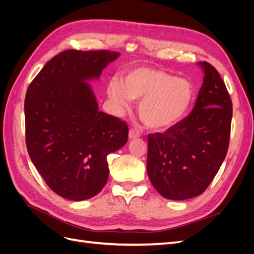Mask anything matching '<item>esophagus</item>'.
Here are the masks:
<instances>
[{
  "instance_id": "obj_1",
  "label": "esophagus",
  "mask_w": 254,
  "mask_h": 254,
  "mask_svg": "<svg viewBox=\"0 0 254 254\" xmlns=\"http://www.w3.org/2000/svg\"><path fill=\"white\" fill-rule=\"evenodd\" d=\"M140 136V133L139 132H136L135 130H133V129H130L129 130V134H128V137H129V140H134V139H137V137Z\"/></svg>"
}]
</instances>
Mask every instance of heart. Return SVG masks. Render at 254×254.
Masks as SVG:
<instances>
[{
    "instance_id": "heart-1",
    "label": "heart",
    "mask_w": 254,
    "mask_h": 254,
    "mask_svg": "<svg viewBox=\"0 0 254 254\" xmlns=\"http://www.w3.org/2000/svg\"><path fill=\"white\" fill-rule=\"evenodd\" d=\"M110 101L122 109L132 101H140L137 113L149 128L165 130L187 117L196 91L190 80L158 68L140 66L128 71L122 82L111 81L107 87Z\"/></svg>"
}]
</instances>
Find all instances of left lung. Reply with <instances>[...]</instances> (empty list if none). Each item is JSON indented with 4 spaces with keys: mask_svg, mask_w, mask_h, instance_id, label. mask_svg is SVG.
Wrapping results in <instances>:
<instances>
[{
    "mask_svg": "<svg viewBox=\"0 0 254 254\" xmlns=\"http://www.w3.org/2000/svg\"><path fill=\"white\" fill-rule=\"evenodd\" d=\"M204 73L194 109L164 133L148 135L147 174L160 195L186 200L201 195L227 156L232 102L213 65L198 64Z\"/></svg>",
    "mask_w": 254,
    "mask_h": 254,
    "instance_id": "1",
    "label": "left lung"
}]
</instances>
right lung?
<instances>
[{"instance_id": "1", "label": "right lung", "mask_w": 254, "mask_h": 254, "mask_svg": "<svg viewBox=\"0 0 254 254\" xmlns=\"http://www.w3.org/2000/svg\"><path fill=\"white\" fill-rule=\"evenodd\" d=\"M121 55L67 50L52 58L25 96L28 155L53 191L68 200L94 197L108 180L107 156L128 140L125 122L98 111L88 82Z\"/></svg>"}]
</instances>
